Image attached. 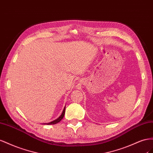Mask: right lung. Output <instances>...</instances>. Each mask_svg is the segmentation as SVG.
Returning a JSON list of instances; mask_svg holds the SVG:
<instances>
[{
	"label": "right lung",
	"mask_w": 153,
	"mask_h": 153,
	"mask_svg": "<svg viewBox=\"0 0 153 153\" xmlns=\"http://www.w3.org/2000/svg\"><path fill=\"white\" fill-rule=\"evenodd\" d=\"M65 106L64 107V109H63V111H62V114H61V115L58 118V119H56V120L51 122V123H45V124H43L51 125V124H57V123H59V122L63 119V117H64V115H65Z\"/></svg>",
	"instance_id": "add662e5"
}]
</instances>
